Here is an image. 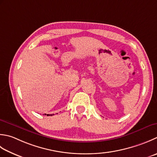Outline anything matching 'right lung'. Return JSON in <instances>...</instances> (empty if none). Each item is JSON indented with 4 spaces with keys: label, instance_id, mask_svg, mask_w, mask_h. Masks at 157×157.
Segmentation results:
<instances>
[{
    "label": "right lung",
    "instance_id": "1",
    "mask_svg": "<svg viewBox=\"0 0 157 157\" xmlns=\"http://www.w3.org/2000/svg\"><path fill=\"white\" fill-rule=\"evenodd\" d=\"M45 115H46V113H45ZM50 115H51V114H48L47 116H50ZM51 116H52V115H51Z\"/></svg>",
    "mask_w": 157,
    "mask_h": 157
}]
</instances>
